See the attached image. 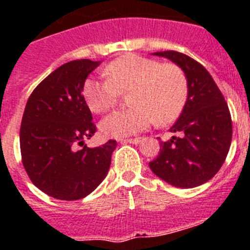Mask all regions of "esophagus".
Masks as SVG:
<instances>
[{"instance_id": "1", "label": "esophagus", "mask_w": 250, "mask_h": 250, "mask_svg": "<svg viewBox=\"0 0 250 250\" xmlns=\"http://www.w3.org/2000/svg\"><path fill=\"white\" fill-rule=\"evenodd\" d=\"M143 138H131V139H121V143H130V144H139Z\"/></svg>"}]
</instances>
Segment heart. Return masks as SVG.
Masks as SVG:
<instances>
[{"instance_id": "1", "label": "heart", "mask_w": 250, "mask_h": 250, "mask_svg": "<svg viewBox=\"0 0 250 250\" xmlns=\"http://www.w3.org/2000/svg\"><path fill=\"white\" fill-rule=\"evenodd\" d=\"M107 78L90 76L84 82L83 96L93 112L112 108L120 92L129 90L126 110L115 111L101 121L106 137L124 138L180 116L188 98L187 76L172 63H161L139 55H124L104 70Z\"/></svg>"}]
</instances>
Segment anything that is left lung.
<instances>
[{"label": "left lung", "mask_w": 250, "mask_h": 250, "mask_svg": "<svg viewBox=\"0 0 250 250\" xmlns=\"http://www.w3.org/2000/svg\"><path fill=\"white\" fill-rule=\"evenodd\" d=\"M176 63L187 76L188 98L171 133L149 162L160 179L177 188H195L217 174L230 149L232 123L228 103L207 70L176 51L154 52Z\"/></svg>", "instance_id": "8db88e82"}]
</instances>
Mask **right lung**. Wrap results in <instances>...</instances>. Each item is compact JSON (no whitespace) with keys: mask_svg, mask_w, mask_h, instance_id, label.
<instances>
[{"mask_svg":"<svg viewBox=\"0 0 250 250\" xmlns=\"http://www.w3.org/2000/svg\"><path fill=\"white\" fill-rule=\"evenodd\" d=\"M100 63L86 59L63 63L38 84L26 102L20 127L22 165L33 184L56 199L86 197L110 168L116 140L96 148L84 144L97 127L83 85Z\"/></svg>","mask_w":250,"mask_h":250,"instance_id":"add662e5","label":"right lung"}]
</instances>
